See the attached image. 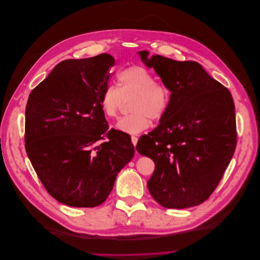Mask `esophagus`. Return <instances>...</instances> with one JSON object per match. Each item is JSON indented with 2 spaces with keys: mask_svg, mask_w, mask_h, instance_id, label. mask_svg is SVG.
I'll return each instance as SVG.
<instances>
[{
  "mask_svg": "<svg viewBox=\"0 0 260 260\" xmlns=\"http://www.w3.org/2000/svg\"><path fill=\"white\" fill-rule=\"evenodd\" d=\"M138 141H139V139H138L137 137H131V142H132V144H133L134 146H137Z\"/></svg>",
  "mask_w": 260,
  "mask_h": 260,
  "instance_id": "1",
  "label": "esophagus"
}]
</instances>
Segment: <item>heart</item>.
I'll use <instances>...</instances> for the list:
<instances>
[{
	"label": "heart",
	"mask_w": 260,
	"mask_h": 260,
	"mask_svg": "<svg viewBox=\"0 0 260 260\" xmlns=\"http://www.w3.org/2000/svg\"><path fill=\"white\" fill-rule=\"evenodd\" d=\"M131 113L121 117L116 128L128 134H139L150 126V118H162L169 106L170 92L166 85L156 82L152 74L141 66H132L118 72L117 85L109 84L101 97L104 113L116 117L126 101Z\"/></svg>",
	"instance_id": "obj_1"
}]
</instances>
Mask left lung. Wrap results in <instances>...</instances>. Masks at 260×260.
<instances>
[{"mask_svg": "<svg viewBox=\"0 0 260 260\" xmlns=\"http://www.w3.org/2000/svg\"><path fill=\"white\" fill-rule=\"evenodd\" d=\"M139 55L170 91L159 125L137 145L155 164L148 190L166 208L199 205L217 187L236 148L233 97L196 61Z\"/></svg>", "mask_w": 260, "mask_h": 260, "instance_id": "1", "label": "left lung"}]
</instances>
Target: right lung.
Wrapping results in <instances>:
<instances>
[{"instance_id":"1","label":"right lung","mask_w":260,"mask_h":260,"mask_svg":"<svg viewBox=\"0 0 260 260\" xmlns=\"http://www.w3.org/2000/svg\"><path fill=\"white\" fill-rule=\"evenodd\" d=\"M114 62L109 54L63 60L29 94L25 149L48 193L62 204L104 203L134 155L129 135L109 130L101 105Z\"/></svg>"}]
</instances>
